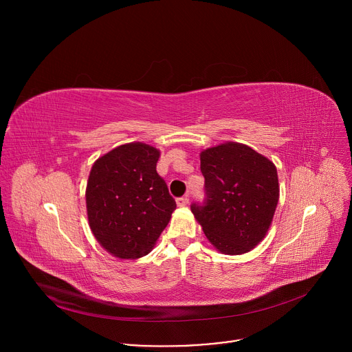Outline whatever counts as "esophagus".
<instances>
[{"instance_id": "esophagus-1", "label": "esophagus", "mask_w": 352, "mask_h": 352, "mask_svg": "<svg viewBox=\"0 0 352 352\" xmlns=\"http://www.w3.org/2000/svg\"><path fill=\"white\" fill-rule=\"evenodd\" d=\"M188 202H189L188 196H182V197H178V199H177V205H178L179 208H184V206H186V205H188Z\"/></svg>"}]
</instances>
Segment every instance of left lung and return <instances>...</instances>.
<instances>
[{
  "label": "left lung",
  "mask_w": 352,
  "mask_h": 352,
  "mask_svg": "<svg viewBox=\"0 0 352 352\" xmlns=\"http://www.w3.org/2000/svg\"><path fill=\"white\" fill-rule=\"evenodd\" d=\"M205 206L190 210L210 243L224 255H242L266 236L278 204L277 168L246 144L226 142L200 153Z\"/></svg>",
  "instance_id": "1"
}]
</instances>
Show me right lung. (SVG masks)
Segmentation results:
<instances>
[{
	"instance_id": "add662e5",
	"label": "right lung",
	"mask_w": 352,
	"mask_h": 352,
	"mask_svg": "<svg viewBox=\"0 0 352 352\" xmlns=\"http://www.w3.org/2000/svg\"><path fill=\"white\" fill-rule=\"evenodd\" d=\"M160 150L132 142L98 157L86 185L89 227L118 259L147 255L167 227L177 205L156 164Z\"/></svg>"
}]
</instances>
